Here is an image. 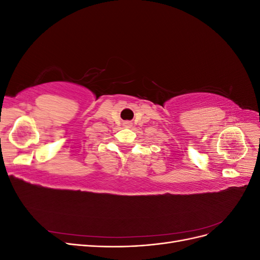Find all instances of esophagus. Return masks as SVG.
<instances>
[{"label":"esophagus","mask_w":260,"mask_h":260,"mask_svg":"<svg viewBox=\"0 0 260 260\" xmlns=\"http://www.w3.org/2000/svg\"><path fill=\"white\" fill-rule=\"evenodd\" d=\"M125 124H127V125H130V123H129V122H127V123H125Z\"/></svg>","instance_id":"34e87169"}]
</instances>
